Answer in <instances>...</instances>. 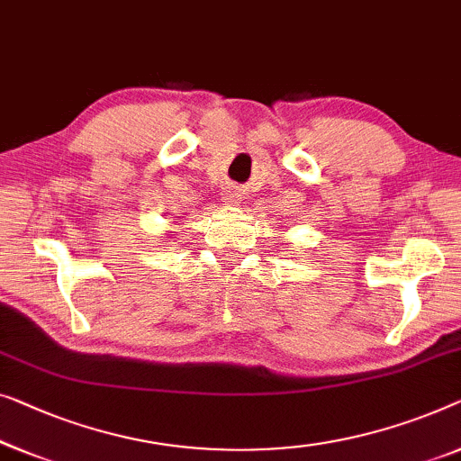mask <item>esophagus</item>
Segmentation results:
<instances>
[{"mask_svg": "<svg viewBox=\"0 0 461 461\" xmlns=\"http://www.w3.org/2000/svg\"><path fill=\"white\" fill-rule=\"evenodd\" d=\"M222 199H224V203L237 205V203H241L243 193H241V189H237V186H226V189L222 191Z\"/></svg>", "mask_w": 461, "mask_h": 461, "instance_id": "obj_1", "label": "esophagus"}]
</instances>
